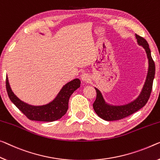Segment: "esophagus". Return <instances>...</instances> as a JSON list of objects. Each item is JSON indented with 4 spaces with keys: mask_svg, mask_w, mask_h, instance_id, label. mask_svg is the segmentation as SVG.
<instances>
[{
    "mask_svg": "<svg viewBox=\"0 0 160 160\" xmlns=\"http://www.w3.org/2000/svg\"><path fill=\"white\" fill-rule=\"evenodd\" d=\"M81 78H82V80L83 82L88 83L90 82V76L87 73H84L82 74V76H81Z\"/></svg>",
    "mask_w": 160,
    "mask_h": 160,
    "instance_id": "esophagus-1",
    "label": "esophagus"
}]
</instances>
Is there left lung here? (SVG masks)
I'll return each mask as SVG.
<instances>
[{
    "instance_id": "left-lung-1",
    "label": "left lung",
    "mask_w": 160,
    "mask_h": 160,
    "mask_svg": "<svg viewBox=\"0 0 160 160\" xmlns=\"http://www.w3.org/2000/svg\"><path fill=\"white\" fill-rule=\"evenodd\" d=\"M136 38L138 44L143 46V48L145 49L149 60V69L145 83L142 88L141 94L136 100L128 104L118 106V107L109 106L106 104L101 92L95 88L97 92V98L93 104V108L98 116L106 121H115V120L122 119L134 114L147 104L150 97L154 74H155V64L152 58L151 51L147 41L143 37L137 34H136Z\"/></svg>"
}]
</instances>
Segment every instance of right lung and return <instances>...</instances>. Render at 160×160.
Returning <instances> with one entry per match:
<instances>
[{
  "label": "right lung",
  "instance_id": "obj_1",
  "mask_svg": "<svg viewBox=\"0 0 160 160\" xmlns=\"http://www.w3.org/2000/svg\"><path fill=\"white\" fill-rule=\"evenodd\" d=\"M81 82L75 78L63 87L52 102L43 106H31L21 101L13 94L10 87L8 77H6V86L9 99L16 107L30 120L40 122H53L59 119L68 110L69 98L75 90L80 87Z\"/></svg>",
  "mask_w": 160,
  "mask_h": 160
}]
</instances>
